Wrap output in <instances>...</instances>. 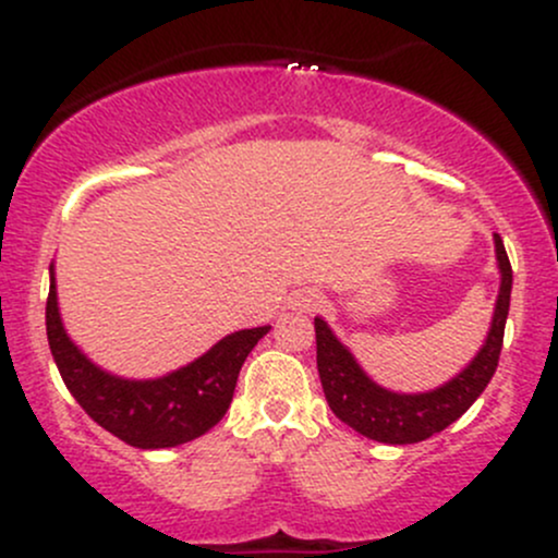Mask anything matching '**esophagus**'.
<instances>
[{"mask_svg":"<svg viewBox=\"0 0 558 558\" xmlns=\"http://www.w3.org/2000/svg\"><path fill=\"white\" fill-rule=\"evenodd\" d=\"M293 310H301V312H317L319 306L325 304V296L315 288H304V291H299L296 296L291 299Z\"/></svg>","mask_w":558,"mask_h":558,"instance_id":"34e87169","label":"esophagus"}]
</instances>
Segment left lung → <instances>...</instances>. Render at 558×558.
<instances>
[{
    "instance_id": "1",
    "label": "left lung",
    "mask_w": 558,
    "mask_h": 558,
    "mask_svg": "<svg viewBox=\"0 0 558 558\" xmlns=\"http://www.w3.org/2000/svg\"><path fill=\"white\" fill-rule=\"evenodd\" d=\"M493 243H496L501 286H498L490 330L475 360L444 386L425 390V393H396V390L377 386L360 367L354 354L338 341L330 325L323 317H315L317 373L323 380L325 399L338 420L377 444L407 446L446 430L477 401L498 367L511 299V265L501 235H493Z\"/></svg>"
}]
</instances>
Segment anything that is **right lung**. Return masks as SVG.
I'll return each mask as SVG.
<instances>
[{
	"mask_svg": "<svg viewBox=\"0 0 558 558\" xmlns=\"http://www.w3.org/2000/svg\"><path fill=\"white\" fill-rule=\"evenodd\" d=\"M270 325L235 330L185 367L162 377L131 380L101 369L73 343L57 304L54 265H49L47 338L73 399L107 433L136 448H172L198 438L226 417L235 380Z\"/></svg>",
	"mask_w": 558,
	"mask_h": 558,
	"instance_id": "right-lung-1",
	"label": "right lung"
}]
</instances>
